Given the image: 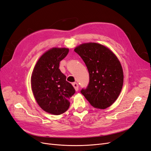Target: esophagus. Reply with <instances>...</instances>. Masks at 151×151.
I'll return each mask as SVG.
<instances>
[{
    "instance_id": "obj_1",
    "label": "esophagus",
    "mask_w": 151,
    "mask_h": 151,
    "mask_svg": "<svg viewBox=\"0 0 151 151\" xmlns=\"http://www.w3.org/2000/svg\"><path fill=\"white\" fill-rule=\"evenodd\" d=\"M72 86H73V87H74V88L75 89V90H76V91H77L79 90V86H78V84L76 83H72Z\"/></svg>"
}]
</instances>
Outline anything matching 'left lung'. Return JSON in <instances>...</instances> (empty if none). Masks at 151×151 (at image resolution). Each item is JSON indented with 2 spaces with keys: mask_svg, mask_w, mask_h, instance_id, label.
<instances>
[{
  "mask_svg": "<svg viewBox=\"0 0 151 151\" xmlns=\"http://www.w3.org/2000/svg\"><path fill=\"white\" fill-rule=\"evenodd\" d=\"M88 68L89 83L81 93L92 106L106 109L115 102L123 84L121 63L111 50L97 43H85L74 49Z\"/></svg>",
  "mask_w": 151,
  "mask_h": 151,
  "instance_id": "left-lung-1",
  "label": "left lung"
}]
</instances>
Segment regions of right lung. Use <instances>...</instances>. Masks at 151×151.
I'll return each mask as SVG.
<instances>
[{
  "label": "right lung",
  "mask_w": 151,
  "mask_h": 151,
  "mask_svg": "<svg viewBox=\"0 0 151 151\" xmlns=\"http://www.w3.org/2000/svg\"><path fill=\"white\" fill-rule=\"evenodd\" d=\"M69 51L68 48L54 47L40 57L31 77L32 92L43 110L54 115L65 113L75 89L59 69L60 62Z\"/></svg>",
  "instance_id": "add662e5"
}]
</instances>
